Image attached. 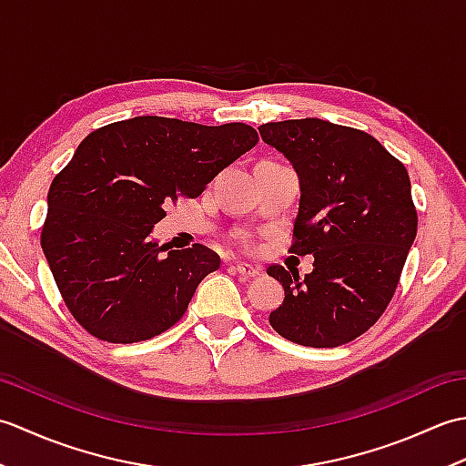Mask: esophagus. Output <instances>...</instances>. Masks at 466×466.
<instances>
[{
    "label": "esophagus",
    "mask_w": 466,
    "mask_h": 466,
    "mask_svg": "<svg viewBox=\"0 0 466 466\" xmlns=\"http://www.w3.org/2000/svg\"><path fill=\"white\" fill-rule=\"evenodd\" d=\"M232 268L238 272L240 276H244V279H252V276H258L260 274V268L258 266H252L248 262H236Z\"/></svg>",
    "instance_id": "esophagus-1"
}]
</instances>
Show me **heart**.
<instances>
[{"label": "heart", "mask_w": 466, "mask_h": 466, "mask_svg": "<svg viewBox=\"0 0 466 466\" xmlns=\"http://www.w3.org/2000/svg\"><path fill=\"white\" fill-rule=\"evenodd\" d=\"M240 240H242V244H244V246H248V244H250V242H248V238H246V236H240Z\"/></svg>", "instance_id": "obj_1"}]
</instances>
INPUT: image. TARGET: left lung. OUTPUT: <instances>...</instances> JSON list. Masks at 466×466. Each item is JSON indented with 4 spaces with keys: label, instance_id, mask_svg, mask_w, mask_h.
<instances>
[{
    "label": "left lung",
    "instance_id": "1",
    "mask_svg": "<svg viewBox=\"0 0 466 466\" xmlns=\"http://www.w3.org/2000/svg\"><path fill=\"white\" fill-rule=\"evenodd\" d=\"M266 144L300 176L292 254H312V272L266 268L284 289L270 312L286 340L334 349L364 334L397 290L417 236L407 167L370 134L319 117L262 124Z\"/></svg>",
    "mask_w": 466,
    "mask_h": 466
}]
</instances>
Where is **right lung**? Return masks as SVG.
Here are the masks:
<instances>
[{"mask_svg": "<svg viewBox=\"0 0 466 466\" xmlns=\"http://www.w3.org/2000/svg\"><path fill=\"white\" fill-rule=\"evenodd\" d=\"M258 144L252 126H202L137 116L97 127L77 146L47 194L42 248L77 324L97 340L142 342L182 319L220 256L194 244L150 240L164 206L198 198Z\"/></svg>", "mask_w": 466, "mask_h": 466, "instance_id": "1", "label": "right lung"}]
</instances>
